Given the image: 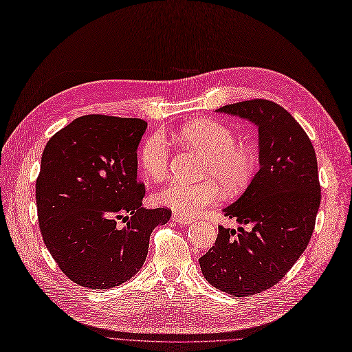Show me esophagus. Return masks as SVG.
Returning a JSON list of instances; mask_svg holds the SVG:
<instances>
[{"instance_id":"34e87169","label":"esophagus","mask_w":352,"mask_h":352,"mask_svg":"<svg viewBox=\"0 0 352 352\" xmlns=\"http://www.w3.org/2000/svg\"><path fill=\"white\" fill-rule=\"evenodd\" d=\"M173 220L177 223H181V225H190L194 222L192 217H187V216H183V214H178V213H174L173 214Z\"/></svg>"}]
</instances>
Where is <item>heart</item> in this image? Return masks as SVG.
Here are the masks:
<instances>
[{
    "label": "heart",
    "instance_id": "1",
    "mask_svg": "<svg viewBox=\"0 0 352 352\" xmlns=\"http://www.w3.org/2000/svg\"><path fill=\"white\" fill-rule=\"evenodd\" d=\"M183 145L206 155L201 166V183L171 181L156 194V201L178 214L194 216L204 207L214 204L220 197V187L228 194H238L250 186L256 169L255 152L236 143L235 132L226 124L212 119H197L181 127L175 133ZM169 145L164 135L153 133L139 152L145 175L161 181L168 175Z\"/></svg>",
    "mask_w": 352,
    "mask_h": 352
}]
</instances>
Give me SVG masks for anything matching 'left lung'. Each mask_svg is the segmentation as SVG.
Here are the masks:
<instances>
[{"mask_svg": "<svg viewBox=\"0 0 352 352\" xmlns=\"http://www.w3.org/2000/svg\"><path fill=\"white\" fill-rule=\"evenodd\" d=\"M217 111L258 126L259 171L242 197L223 210L251 229L219 225L214 245L199 263L213 287L252 296L277 284L306 250L320 204L318 160L303 127L274 101L254 98Z\"/></svg>", "mask_w": 352, "mask_h": 352, "instance_id": "left-lung-1", "label": "left lung"}]
</instances>
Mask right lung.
Listing matches in <instances>:
<instances>
[{
  "instance_id": "1",
  "label": "right lung",
  "mask_w": 352,
  "mask_h": 352,
  "mask_svg": "<svg viewBox=\"0 0 352 352\" xmlns=\"http://www.w3.org/2000/svg\"><path fill=\"white\" fill-rule=\"evenodd\" d=\"M146 126L87 114L45 146L36 179L38 228L60 271L84 287L104 290L133 277L152 230L171 217L168 207H140L146 190L136 177V151Z\"/></svg>"
}]
</instances>
